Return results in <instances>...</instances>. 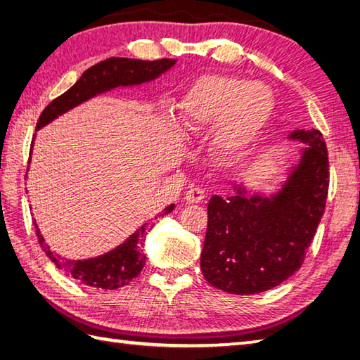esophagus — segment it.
<instances>
[{
	"label": "esophagus",
	"instance_id": "obj_1",
	"mask_svg": "<svg viewBox=\"0 0 360 360\" xmlns=\"http://www.w3.org/2000/svg\"><path fill=\"white\" fill-rule=\"evenodd\" d=\"M186 200H187V202H202L204 200H205V192L202 188H200V187H190L188 188V192H187V195H186Z\"/></svg>",
	"mask_w": 360,
	"mask_h": 360
}]
</instances>
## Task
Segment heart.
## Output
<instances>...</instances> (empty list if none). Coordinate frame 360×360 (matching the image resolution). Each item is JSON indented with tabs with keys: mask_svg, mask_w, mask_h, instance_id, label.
<instances>
[{
	"mask_svg": "<svg viewBox=\"0 0 360 360\" xmlns=\"http://www.w3.org/2000/svg\"><path fill=\"white\" fill-rule=\"evenodd\" d=\"M272 111V94L259 83L232 75H202L178 103L176 120L187 134L217 125L221 155H236L257 136Z\"/></svg>",
	"mask_w": 360,
	"mask_h": 360,
	"instance_id": "obj_1",
	"label": "heart"
}]
</instances>
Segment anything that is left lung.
Here are the masks:
<instances>
[{"label": "left lung", "instance_id": "1", "mask_svg": "<svg viewBox=\"0 0 360 360\" xmlns=\"http://www.w3.org/2000/svg\"><path fill=\"white\" fill-rule=\"evenodd\" d=\"M290 137L308 148L277 196H212L201 271L213 288L236 295L264 292L302 267L325 212L330 162L319 129H297Z\"/></svg>", "mask_w": 360, "mask_h": 360}]
</instances>
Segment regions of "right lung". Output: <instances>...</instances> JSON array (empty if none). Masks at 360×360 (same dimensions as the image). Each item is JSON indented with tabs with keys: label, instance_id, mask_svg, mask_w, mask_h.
Listing matches in <instances>:
<instances>
[{
	"label": "right lung",
	"instance_id": "obj_1",
	"mask_svg": "<svg viewBox=\"0 0 360 360\" xmlns=\"http://www.w3.org/2000/svg\"><path fill=\"white\" fill-rule=\"evenodd\" d=\"M173 65V58H160L153 60V62L122 57H110L102 60L97 65L88 68L82 77L75 82L74 86H71L62 96L53 98L46 106L41 111L40 117H38L35 128L38 129L44 127L62 112L71 110L72 106L82 103L83 101H86V98L93 97L97 93H102V91L116 86L137 85V83L153 80L159 74L170 70ZM173 209L174 204H170L162 210L159 217L167 215ZM35 233L38 243H40L41 249L46 252V255L51 258V262L60 271H63L68 277L77 280L86 286L105 290H114L122 288L128 285L133 278H136L145 264V255L141 252L143 236L147 233V227L145 226H142L134 235L129 236L119 248L102 257L85 259V262H70V259H63L60 255L53 254L44 244V240L40 232H38L37 224Z\"/></svg>",
	"mask_w": 360,
	"mask_h": 360
}]
</instances>
